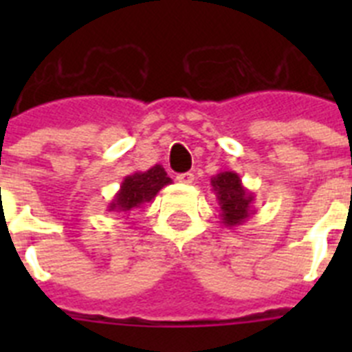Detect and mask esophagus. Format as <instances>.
Returning <instances> with one entry per match:
<instances>
[{"label":"esophagus","mask_w":352,"mask_h":352,"mask_svg":"<svg viewBox=\"0 0 352 352\" xmlns=\"http://www.w3.org/2000/svg\"><path fill=\"white\" fill-rule=\"evenodd\" d=\"M176 179H178L179 183H185V185H190V183H194V174L192 173H182L176 176Z\"/></svg>","instance_id":"34e87169"}]
</instances>
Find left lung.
<instances>
[{"label":"left lung","mask_w":352,"mask_h":352,"mask_svg":"<svg viewBox=\"0 0 352 352\" xmlns=\"http://www.w3.org/2000/svg\"><path fill=\"white\" fill-rule=\"evenodd\" d=\"M211 190L217 195L220 206L222 223L229 229L241 226L248 220L254 210V194L248 192L241 183L239 174L234 170H220L211 178Z\"/></svg>","instance_id":"obj_1"}]
</instances>
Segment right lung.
Returning a JSON list of instances; mask_svg holds the SVG:
<instances>
[{"mask_svg":"<svg viewBox=\"0 0 352 352\" xmlns=\"http://www.w3.org/2000/svg\"><path fill=\"white\" fill-rule=\"evenodd\" d=\"M173 179L167 176L166 169L158 164H155L151 169L144 173H133L125 176L121 182L120 190L116 192L114 199L109 203L107 211H116V213H130L144 204L151 203L157 197L158 192Z\"/></svg>","mask_w":352,"mask_h":352,"instance_id":"right-lung-1","label":"right lung"}]
</instances>
